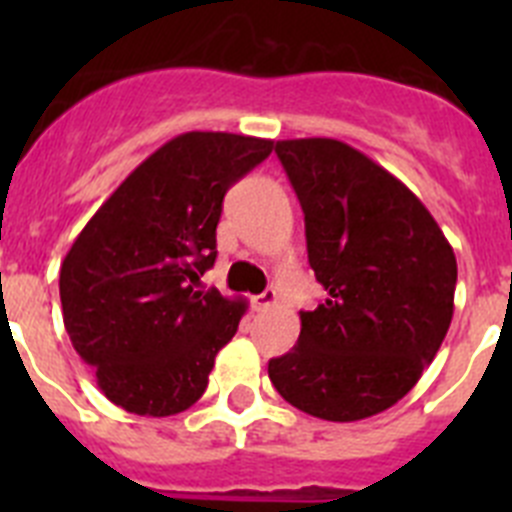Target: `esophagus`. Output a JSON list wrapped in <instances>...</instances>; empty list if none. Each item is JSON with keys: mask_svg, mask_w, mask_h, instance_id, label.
<instances>
[{"mask_svg": "<svg viewBox=\"0 0 512 512\" xmlns=\"http://www.w3.org/2000/svg\"><path fill=\"white\" fill-rule=\"evenodd\" d=\"M277 292H274V289H266L264 295H256L251 300V305H253V310L256 312H266V310H271V307L277 305Z\"/></svg>", "mask_w": 512, "mask_h": 512, "instance_id": "esophagus-1", "label": "esophagus"}]
</instances>
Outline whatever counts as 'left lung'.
Here are the masks:
<instances>
[{
    "mask_svg": "<svg viewBox=\"0 0 512 512\" xmlns=\"http://www.w3.org/2000/svg\"><path fill=\"white\" fill-rule=\"evenodd\" d=\"M277 156L328 297L300 312L297 346L269 361V379L307 415L372 418L413 390L446 338L454 248L397 176L341 140H277Z\"/></svg>",
    "mask_w": 512,
    "mask_h": 512,
    "instance_id": "1",
    "label": "left lung"
}]
</instances>
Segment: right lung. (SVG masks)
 Masks as SVG:
<instances>
[{
  "label": "right lung",
  "instance_id": "obj_1",
  "mask_svg": "<svg viewBox=\"0 0 512 512\" xmlns=\"http://www.w3.org/2000/svg\"><path fill=\"white\" fill-rule=\"evenodd\" d=\"M274 140L182 133L92 215L61 264L63 325L117 408L166 418L207 390L246 300L197 289L215 264L223 197Z\"/></svg>",
  "mask_w": 512,
  "mask_h": 512
}]
</instances>
